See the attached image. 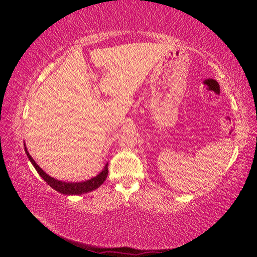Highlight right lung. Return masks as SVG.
Masks as SVG:
<instances>
[{"mask_svg":"<svg viewBox=\"0 0 257 257\" xmlns=\"http://www.w3.org/2000/svg\"><path fill=\"white\" fill-rule=\"evenodd\" d=\"M25 151H26V154H27V156H28L29 161L32 162L34 168L36 169V171L38 172V175H40L43 179H44V181H46L47 185H50L52 188L55 189L56 191H59V193H61V194L81 195V194L89 193V191L98 188V187L101 186L104 181H105L106 177H107L108 170H107V164H105V167H104L102 172L89 180L81 181V182H66V181L56 180V179H54V178H52L51 176L47 175V173H45L40 167H38L37 163L35 162L34 159L32 158V155L28 153V151L26 147H25Z\"/></svg>","mask_w":257,"mask_h":257,"instance_id":"1","label":"right lung"}]
</instances>
